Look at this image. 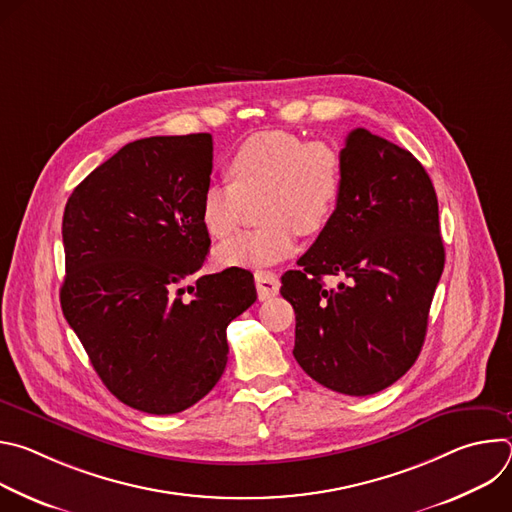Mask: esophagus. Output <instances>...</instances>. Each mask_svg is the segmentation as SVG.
Segmentation results:
<instances>
[{
  "label": "esophagus",
  "instance_id": "34e87169",
  "mask_svg": "<svg viewBox=\"0 0 512 512\" xmlns=\"http://www.w3.org/2000/svg\"><path fill=\"white\" fill-rule=\"evenodd\" d=\"M255 285H257L259 300H267V298L277 296V291L281 287L279 277L273 271H257L255 273Z\"/></svg>",
  "mask_w": 512,
  "mask_h": 512
}]
</instances>
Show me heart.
<instances>
[{
    "label": "heart",
    "mask_w": 512,
    "mask_h": 512,
    "mask_svg": "<svg viewBox=\"0 0 512 512\" xmlns=\"http://www.w3.org/2000/svg\"><path fill=\"white\" fill-rule=\"evenodd\" d=\"M227 172L233 184H210L202 192V227L214 239H227L257 200L263 227L218 247L214 257L223 267H265L291 257L298 233L314 237L332 223L344 192L338 150L285 129L247 137Z\"/></svg>",
    "instance_id": "obj_1"
}]
</instances>
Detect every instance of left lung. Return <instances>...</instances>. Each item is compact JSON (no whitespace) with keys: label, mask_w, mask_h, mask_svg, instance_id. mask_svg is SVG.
Returning a JSON list of instances; mask_svg holds the SVG:
<instances>
[{"label":"left lung","mask_w":512,"mask_h":512,"mask_svg":"<svg viewBox=\"0 0 512 512\" xmlns=\"http://www.w3.org/2000/svg\"><path fill=\"white\" fill-rule=\"evenodd\" d=\"M340 158L338 210L300 269L281 275V296L296 312L300 367L336 393L364 397L417 360L446 251L433 184L411 152L358 127ZM326 274L347 283L328 290Z\"/></svg>","instance_id":"left-lung-1"}]
</instances>
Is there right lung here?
I'll return each instance as SVG.
<instances>
[{"instance_id": "right-lung-1", "label": "right lung", "mask_w": 512, "mask_h": 512, "mask_svg": "<svg viewBox=\"0 0 512 512\" xmlns=\"http://www.w3.org/2000/svg\"><path fill=\"white\" fill-rule=\"evenodd\" d=\"M210 174V133L145 137L93 170L64 208L62 314L105 387L143 413L198 403L225 373L227 326L257 300L239 267L182 287L210 247L200 221Z\"/></svg>"}]
</instances>
